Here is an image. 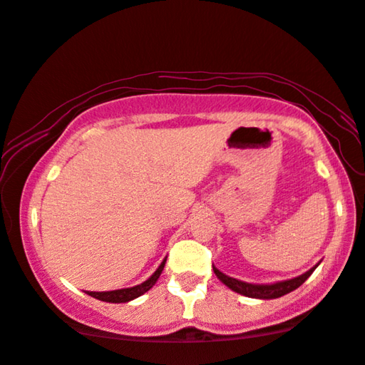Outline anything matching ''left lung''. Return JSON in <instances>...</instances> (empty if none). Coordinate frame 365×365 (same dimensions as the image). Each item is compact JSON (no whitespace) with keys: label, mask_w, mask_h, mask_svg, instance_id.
<instances>
[{"label":"left lung","mask_w":365,"mask_h":365,"mask_svg":"<svg viewBox=\"0 0 365 365\" xmlns=\"http://www.w3.org/2000/svg\"><path fill=\"white\" fill-rule=\"evenodd\" d=\"M319 266V264H317ZM317 266H314L312 269H309L307 272H304L302 276L289 279V281H281V282H274V284H249L244 281H239V279L229 277L226 274H222L219 269H216L212 266V271L216 274L219 281L231 289V291L242 294L246 297H254V299H277L286 296V294L292 292L294 289H297L301 284H304L307 281V277L311 276L314 272V269Z\"/></svg>","instance_id":"1"}]
</instances>
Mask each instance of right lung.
<instances>
[{
  "label": "right lung",
  "mask_w": 365,
  "mask_h": 365,
  "mask_svg": "<svg viewBox=\"0 0 365 365\" xmlns=\"http://www.w3.org/2000/svg\"><path fill=\"white\" fill-rule=\"evenodd\" d=\"M164 264H166V259H164V261L161 262V266L156 269V272H154L153 276L148 279V281L139 284V286L128 287V289H116V291H108V292L88 291L86 294H88V296H91L94 299H99V301H104V302H114V304L129 302V301H133V299L143 296L144 292H148L149 289H151L154 284H156V281L159 279V276H161V272L164 269Z\"/></svg>",
  "instance_id": "obj_1"
}]
</instances>
